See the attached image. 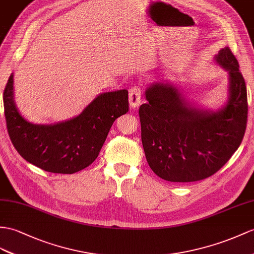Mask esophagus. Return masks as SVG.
<instances>
[{
  "instance_id": "1",
  "label": "esophagus",
  "mask_w": 254,
  "mask_h": 254,
  "mask_svg": "<svg viewBox=\"0 0 254 254\" xmlns=\"http://www.w3.org/2000/svg\"><path fill=\"white\" fill-rule=\"evenodd\" d=\"M141 95L142 90L139 86H132V87L129 89V104H130L131 108H138L141 102Z\"/></svg>"
}]
</instances>
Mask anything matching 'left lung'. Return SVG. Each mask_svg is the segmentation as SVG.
<instances>
[{"mask_svg": "<svg viewBox=\"0 0 254 254\" xmlns=\"http://www.w3.org/2000/svg\"><path fill=\"white\" fill-rule=\"evenodd\" d=\"M216 63L230 73V98L216 112L191 108L168 83L145 90L147 103L139 109L141 139L148 166L170 182H195L223 167L244 139L248 119L247 87L230 47Z\"/></svg>", "mask_w": 254, "mask_h": 254, "instance_id": "8db88e82", "label": "left lung"}]
</instances>
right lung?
<instances>
[{
  "mask_svg": "<svg viewBox=\"0 0 254 254\" xmlns=\"http://www.w3.org/2000/svg\"><path fill=\"white\" fill-rule=\"evenodd\" d=\"M13 74L5 86L6 126L17 152L39 168L71 175L98 157L114 121L129 110L127 89L99 95L74 119L55 125H34L18 112L14 102Z\"/></svg>",
  "mask_w": 254,
  "mask_h": 254,
  "instance_id": "add662e5",
  "label": "right lung"
}]
</instances>
